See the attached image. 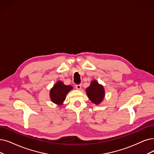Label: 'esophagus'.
<instances>
[{"label":"esophagus","instance_id":"esophagus-1","mask_svg":"<svg viewBox=\"0 0 154 154\" xmlns=\"http://www.w3.org/2000/svg\"><path fill=\"white\" fill-rule=\"evenodd\" d=\"M76 88L77 90H80L82 88V85H76Z\"/></svg>","mask_w":154,"mask_h":154}]
</instances>
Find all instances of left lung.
Wrapping results in <instances>:
<instances>
[{
    "mask_svg": "<svg viewBox=\"0 0 154 154\" xmlns=\"http://www.w3.org/2000/svg\"><path fill=\"white\" fill-rule=\"evenodd\" d=\"M86 93L90 101L95 105H98L103 101L106 94L103 86L95 79L91 81L90 85L86 89Z\"/></svg>",
    "mask_w": 154,
    "mask_h": 154,
    "instance_id": "left-lung-1",
    "label": "left lung"
}]
</instances>
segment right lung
Segmentation results:
<instances>
[{
  "instance_id": "obj_1",
  "label": "right lung",
  "mask_w": 154,
  "mask_h": 154,
  "mask_svg": "<svg viewBox=\"0 0 154 154\" xmlns=\"http://www.w3.org/2000/svg\"><path fill=\"white\" fill-rule=\"evenodd\" d=\"M73 89L70 85H66L62 81L57 82L50 90L51 101L58 106H62L68 92Z\"/></svg>"
}]
</instances>
